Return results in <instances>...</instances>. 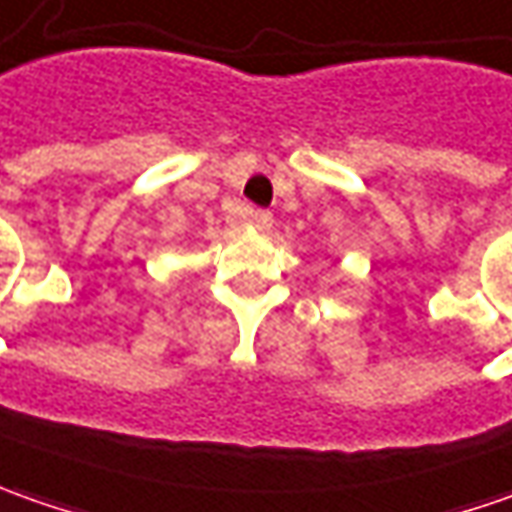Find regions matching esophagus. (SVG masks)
<instances>
[{
    "instance_id": "34e87169",
    "label": "esophagus",
    "mask_w": 512,
    "mask_h": 512,
    "mask_svg": "<svg viewBox=\"0 0 512 512\" xmlns=\"http://www.w3.org/2000/svg\"><path fill=\"white\" fill-rule=\"evenodd\" d=\"M250 225L265 233V230H270V227H273V216H270L267 210H253V213H250Z\"/></svg>"
}]
</instances>
